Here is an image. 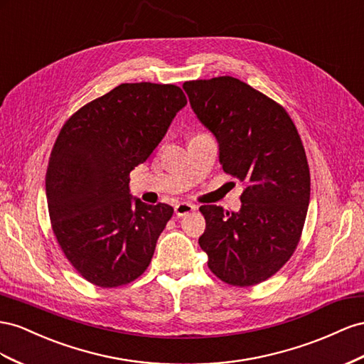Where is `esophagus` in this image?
<instances>
[{"label":"esophagus","mask_w":364,"mask_h":364,"mask_svg":"<svg viewBox=\"0 0 364 364\" xmlns=\"http://www.w3.org/2000/svg\"><path fill=\"white\" fill-rule=\"evenodd\" d=\"M195 209H196V207L191 203H178L175 205V215L176 216H186V215L192 213Z\"/></svg>","instance_id":"1"}]
</instances>
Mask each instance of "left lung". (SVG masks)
I'll list each match as a JSON object with an SVG mask.
<instances>
[{
    "label": "left lung",
    "mask_w": 364,
    "mask_h": 364,
    "mask_svg": "<svg viewBox=\"0 0 364 364\" xmlns=\"http://www.w3.org/2000/svg\"><path fill=\"white\" fill-rule=\"evenodd\" d=\"M196 117L220 143L225 173L244 184L241 210L203 205L198 244L210 272L233 287L276 274L293 256L309 204V166L282 105L245 82L220 76L184 82Z\"/></svg>",
    "instance_id": "left-lung-1"
}]
</instances>
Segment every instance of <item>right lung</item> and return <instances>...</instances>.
<instances>
[{
  "label": "right lung",
  "mask_w": 364,
  "mask_h": 364,
  "mask_svg": "<svg viewBox=\"0 0 364 364\" xmlns=\"http://www.w3.org/2000/svg\"><path fill=\"white\" fill-rule=\"evenodd\" d=\"M186 103L176 85L122 84L62 127L46 173L48 215L60 250L90 284L122 287L149 267L173 209L132 201L129 173Z\"/></svg>",
  "instance_id": "add662e5"
}]
</instances>
